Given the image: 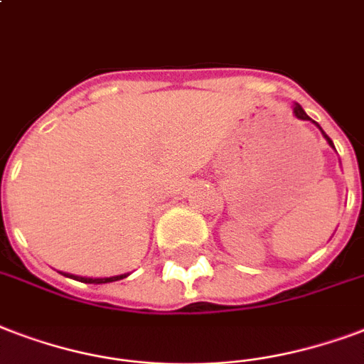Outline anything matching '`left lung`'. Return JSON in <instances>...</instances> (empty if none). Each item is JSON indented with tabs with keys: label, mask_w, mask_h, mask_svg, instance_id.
I'll list each match as a JSON object with an SVG mask.
<instances>
[{
	"label": "left lung",
	"mask_w": 364,
	"mask_h": 364,
	"mask_svg": "<svg viewBox=\"0 0 364 364\" xmlns=\"http://www.w3.org/2000/svg\"><path fill=\"white\" fill-rule=\"evenodd\" d=\"M294 112H296V116H298V118H301V120H311L309 116L305 114V110L301 107H299V105H296V107H294ZM317 126H318V124H317ZM321 132H323V129H321ZM323 135H324V137H326V141H328V145L332 146V149H334V145H332V141H330L328 135H326V133H324V132H323Z\"/></svg>",
	"instance_id": "obj_1"
}]
</instances>
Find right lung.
<instances>
[{"mask_svg":"<svg viewBox=\"0 0 364 364\" xmlns=\"http://www.w3.org/2000/svg\"><path fill=\"white\" fill-rule=\"evenodd\" d=\"M66 277H70V279H76L80 282H87V284H102V282H114L120 281V279H126L127 274H118V277H108V279H85V277H74V274H66Z\"/></svg>","mask_w":364,"mask_h":364,"instance_id":"1","label":"right lung"}]
</instances>
